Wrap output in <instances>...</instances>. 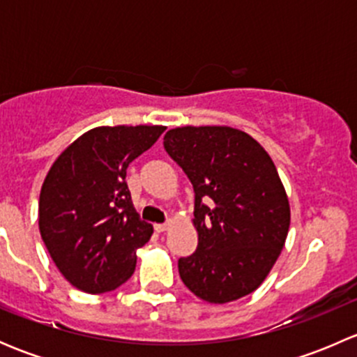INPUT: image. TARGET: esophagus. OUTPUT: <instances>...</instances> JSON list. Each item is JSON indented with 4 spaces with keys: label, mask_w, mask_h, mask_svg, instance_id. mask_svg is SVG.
I'll return each instance as SVG.
<instances>
[{
    "label": "esophagus",
    "mask_w": 357,
    "mask_h": 357,
    "mask_svg": "<svg viewBox=\"0 0 357 357\" xmlns=\"http://www.w3.org/2000/svg\"><path fill=\"white\" fill-rule=\"evenodd\" d=\"M167 228H169V222H162V225H155V229H157L158 233L167 231Z\"/></svg>",
    "instance_id": "1"
}]
</instances>
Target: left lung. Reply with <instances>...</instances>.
Segmentation results:
<instances>
[{
	"mask_svg": "<svg viewBox=\"0 0 357 357\" xmlns=\"http://www.w3.org/2000/svg\"><path fill=\"white\" fill-rule=\"evenodd\" d=\"M164 149L195 192L199 245L178 261L183 283L211 304L252 294L271 271L290 226L271 157L247 132L226 126L171 129Z\"/></svg>",
	"mask_w": 357,
	"mask_h": 357,
	"instance_id": "1",
	"label": "left lung"
}]
</instances>
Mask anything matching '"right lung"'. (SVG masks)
<instances>
[{
	"label": "right lung",
	"mask_w": 357,
	"mask_h": 357,
	"mask_svg": "<svg viewBox=\"0 0 357 357\" xmlns=\"http://www.w3.org/2000/svg\"><path fill=\"white\" fill-rule=\"evenodd\" d=\"M164 131V126L95 128L50 169L39 195V231L75 289L105 294L135 273L136 248L153 228L132 207L126 171Z\"/></svg>",
	"instance_id": "obj_1"
}]
</instances>
